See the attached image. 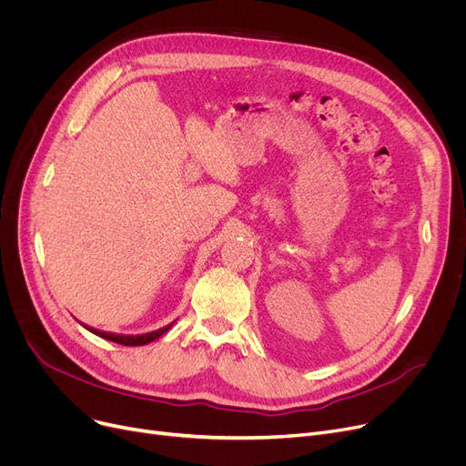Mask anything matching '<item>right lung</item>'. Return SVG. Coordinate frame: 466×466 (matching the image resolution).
Instances as JSON below:
<instances>
[{
  "instance_id": "right-lung-1",
  "label": "right lung",
  "mask_w": 466,
  "mask_h": 466,
  "mask_svg": "<svg viewBox=\"0 0 466 466\" xmlns=\"http://www.w3.org/2000/svg\"><path fill=\"white\" fill-rule=\"evenodd\" d=\"M176 323V321H174ZM174 323H169L158 330H153V332H147V334H137V336H122V334H109V332H102V330H96L92 327H85L86 330H90L92 334L100 336V338H106L109 341H115V344H120V346H145V344H151V341H155L157 338H160L162 334H166L171 327H174Z\"/></svg>"
}]
</instances>
